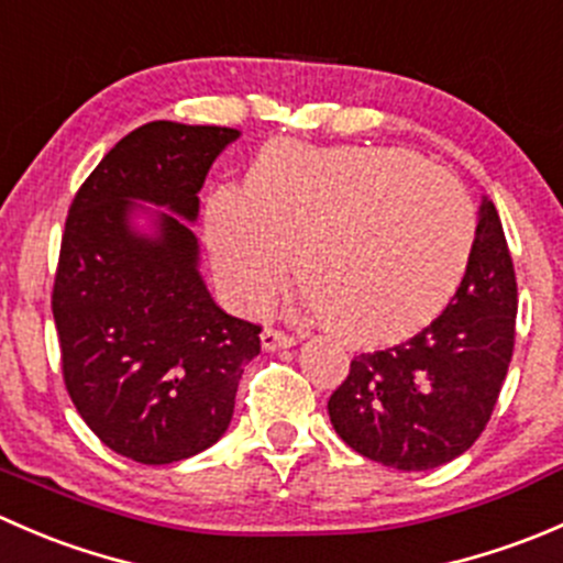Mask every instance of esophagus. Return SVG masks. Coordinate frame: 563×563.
Segmentation results:
<instances>
[{
	"label": "esophagus",
	"mask_w": 563,
	"mask_h": 563,
	"mask_svg": "<svg viewBox=\"0 0 563 563\" xmlns=\"http://www.w3.org/2000/svg\"><path fill=\"white\" fill-rule=\"evenodd\" d=\"M261 343H264L266 351H280V349H291V345H297V338L269 327L264 329V334H261Z\"/></svg>",
	"instance_id": "1"
}]
</instances>
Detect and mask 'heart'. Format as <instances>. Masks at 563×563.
<instances>
[{
    "mask_svg": "<svg viewBox=\"0 0 563 563\" xmlns=\"http://www.w3.org/2000/svg\"><path fill=\"white\" fill-rule=\"evenodd\" d=\"M209 245L240 310L266 308L297 255L310 313L360 345L417 332L455 294L476 214L452 174L384 146L272 144L245 192L220 190Z\"/></svg>",
    "mask_w": 563,
    "mask_h": 563,
    "instance_id": "heart-1",
    "label": "heart"
}]
</instances>
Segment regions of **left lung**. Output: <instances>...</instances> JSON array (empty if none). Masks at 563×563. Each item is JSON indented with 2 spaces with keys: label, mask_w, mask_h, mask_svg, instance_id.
Masks as SVG:
<instances>
[{
  "label": "left lung",
  "mask_w": 563,
  "mask_h": 563,
  "mask_svg": "<svg viewBox=\"0 0 563 563\" xmlns=\"http://www.w3.org/2000/svg\"><path fill=\"white\" fill-rule=\"evenodd\" d=\"M518 283L496 207L482 196L474 250L455 297L430 327L351 362L329 419L362 457L428 471L471 450L496 408L515 345Z\"/></svg>",
  "instance_id": "1"
}]
</instances>
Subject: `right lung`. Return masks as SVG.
I'll list each match as a JSON object with an SVG mask.
<instances>
[{
    "label": "right lung",
    "mask_w": 563,
    "mask_h": 563,
    "mask_svg": "<svg viewBox=\"0 0 563 563\" xmlns=\"http://www.w3.org/2000/svg\"><path fill=\"white\" fill-rule=\"evenodd\" d=\"M240 135L141 124L87 176L67 214L51 302L65 387L89 430L135 463L209 450L261 351V327L214 305L190 225L209 168Z\"/></svg>",
    "instance_id": "right-lung-1"
}]
</instances>
